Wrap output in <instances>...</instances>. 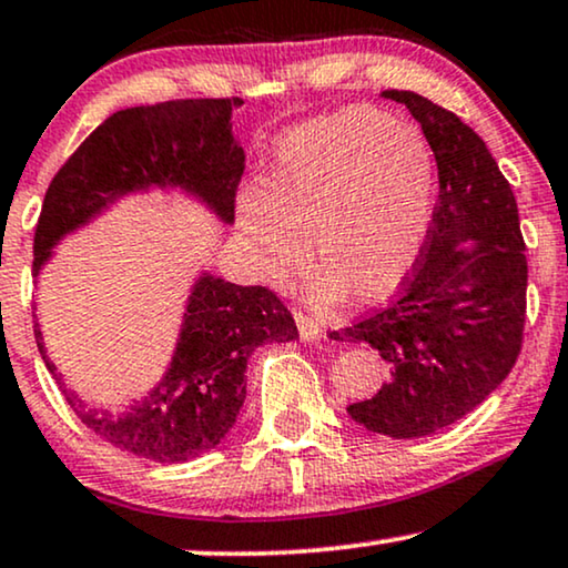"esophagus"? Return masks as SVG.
Returning a JSON list of instances; mask_svg holds the SVG:
<instances>
[{"label":"esophagus","instance_id":"obj_1","mask_svg":"<svg viewBox=\"0 0 568 568\" xmlns=\"http://www.w3.org/2000/svg\"><path fill=\"white\" fill-rule=\"evenodd\" d=\"M293 317H296V327H298L301 341H320V337L325 335V329H322L320 322L308 317V314H304V312H293Z\"/></svg>","mask_w":568,"mask_h":568}]
</instances>
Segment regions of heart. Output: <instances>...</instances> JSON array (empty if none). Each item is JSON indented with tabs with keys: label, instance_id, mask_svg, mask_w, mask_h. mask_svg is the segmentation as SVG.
<instances>
[{
	"label": "heart",
	"instance_id": "heart-1",
	"mask_svg": "<svg viewBox=\"0 0 568 568\" xmlns=\"http://www.w3.org/2000/svg\"><path fill=\"white\" fill-rule=\"evenodd\" d=\"M433 212V154L414 125L348 106L296 128L277 143L262 191L239 196L251 262L285 280L308 262L322 270L312 298L346 291L377 304L404 283Z\"/></svg>",
	"mask_w": 568,
	"mask_h": 568
}]
</instances>
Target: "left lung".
Here are the masks:
<instances>
[{
  "mask_svg": "<svg viewBox=\"0 0 568 568\" xmlns=\"http://www.w3.org/2000/svg\"><path fill=\"white\" fill-rule=\"evenodd\" d=\"M383 97L419 120L440 193L398 298L329 337L369 343L385 358L387 383L348 414L369 433L406 440L475 412L514 369L527 317V246L511 183L485 141L419 93Z\"/></svg>",
  "mask_w": 568,
  "mask_h": 568,
  "instance_id": "left-lung-1",
  "label": "left lung"
}]
</instances>
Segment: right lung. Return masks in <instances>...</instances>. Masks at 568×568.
I'll use <instances>...</instances> for the list:
<instances>
[{"mask_svg":"<svg viewBox=\"0 0 568 568\" xmlns=\"http://www.w3.org/2000/svg\"><path fill=\"white\" fill-rule=\"evenodd\" d=\"M233 99H172L114 112L75 149L49 183L33 235V275L62 235L81 227L131 191L181 185L235 220L246 154L233 139ZM78 419L114 448L175 464L206 454L231 433L246 400V362L262 343L296 341L298 329L275 291L201 275L193 285L175 356L162 383L123 414L89 408L49 362Z\"/></svg>","mask_w":568,"mask_h":568,"instance_id":"right-lung-1","label":"right lung"}]
</instances>
